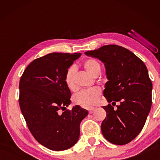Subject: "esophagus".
I'll use <instances>...</instances> for the list:
<instances>
[{
    "instance_id": "1",
    "label": "esophagus",
    "mask_w": 160,
    "mask_h": 160,
    "mask_svg": "<svg viewBox=\"0 0 160 160\" xmlns=\"http://www.w3.org/2000/svg\"><path fill=\"white\" fill-rule=\"evenodd\" d=\"M94 111H95V108H90V109H89V113H92Z\"/></svg>"
}]
</instances>
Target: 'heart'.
Listing matches in <instances>:
<instances>
[{
	"label": "heart",
	"instance_id": "b5f03b06",
	"mask_svg": "<svg viewBox=\"0 0 160 160\" xmlns=\"http://www.w3.org/2000/svg\"><path fill=\"white\" fill-rule=\"evenodd\" d=\"M83 66L87 71L94 77L101 72V66L99 62L92 58L87 59L84 61ZM75 68L72 66L69 68L65 74V82L70 90H75L76 89L75 83ZM100 95L101 90L97 87H94L88 90L80 91V92L75 94L72 99L75 104L83 107H90L97 104Z\"/></svg>",
	"mask_w": 160,
	"mask_h": 160
}]
</instances>
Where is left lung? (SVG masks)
Returning a JSON list of instances; mask_svg holds the SVG:
<instances>
[{"label": "left lung", "mask_w": 160, "mask_h": 160, "mask_svg": "<svg viewBox=\"0 0 160 160\" xmlns=\"http://www.w3.org/2000/svg\"><path fill=\"white\" fill-rule=\"evenodd\" d=\"M85 54L104 64L108 81L104 96L111 104L102 108L107 117L101 129L104 137L115 145L132 141L144 126L152 106V84L143 61L128 49L118 45H105Z\"/></svg>", "instance_id": "obj_1"}]
</instances>
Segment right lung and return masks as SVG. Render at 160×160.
Returning <instances> with one entry per match:
<instances>
[{
  "label": "right lung",
  "instance_id": "add662e5",
  "mask_svg": "<svg viewBox=\"0 0 160 160\" xmlns=\"http://www.w3.org/2000/svg\"><path fill=\"white\" fill-rule=\"evenodd\" d=\"M81 53H51L34 60L20 80V104L28 128L40 144L54 151L78 142L80 124L88 112L78 105L71 110V93L64 78Z\"/></svg>",
  "mask_w": 160,
  "mask_h": 160
}]
</instances>
